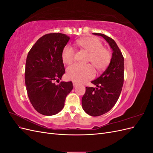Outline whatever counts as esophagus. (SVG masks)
Masks as SVG:
<instances>
[{
    "label": "esophagus",
    "instance_id": "obj_1",
    "mask_svg": "<svg viewBox=\"0 0 153 153\" xmlns=\"http://www.w3.org/2000/svg\"><path fill=\"white\" fill-rule=\"evenodd\" d=\"M77 83L76 82H73V86L74 87H76V85H77Z\"/></svg>",
    "mask_w": 153,
    "mask_h": 153
}]
</instances>
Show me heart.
Returning a JSON list of instances; mask_svg holds the SVG:
<instances>
[{
  "label": "heart",
  "instance_id": "obj_1",
  "mask_svg": "<svg viewBox=\"0 0 153 153\" xmlns=\"http://www.w3.org/2000/svg\"><path fill=\"white\" fill-rule=\"evenodd\" d=\"M76 45L80 48L89 52L88 62L92 64L99 71L105 69L111 61L112 55L110 50L94 37H86L78 39ZM75 50L68 45L64 46L61 52V58L64 64H70L75 59ZM68 78L76 82H83L91 79L95 75L94 67L91 64H75L69 66L66 70Z\"/></svg>",
  "mask_w": 153,
  "mask_h": 153
}]
</instances>
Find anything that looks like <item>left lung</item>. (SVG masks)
Wrapping results in <instances>:
<instances>
[{
	"label": "left lung",
	"instance_id": "8db88e82",
	"mask_svg": "<svg viewBox=\"0 0 153 153\" xmlns=\"http://www.w3.org/2000/svg\"><path fill=\"white\" fill-rule=\"evenodd\" d=\"M102 36L113 50L108 67L92 84L96 87H85L82 99L85 112L91 116H100L108 112L117 101L124 83V62L123 55L115 41L101 33H93Z\"/></svg>",
	"mask_w": 153,
	"mask_h": 153
}]
</instances>
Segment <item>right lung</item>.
Segmentation results:
<instances>
[{
	"label": "right lung",
	"instance_id": "right-lung-1",
	"mask_svg": "<svg viewBox=\"0 0 153 153\" xmlns=\"http://www.w3.org/2000/svg\"><path fill=\"white\" fill-rule=\"evenodd\" d=\"M69 40L62 33H50L36 41L28 53L25 82L32 105L39 114L53 115L64 106L67 95L73 88L72 82H61L65 73L61 52Z\"/></svg>",
	"mask_w": 153,
	"mask_h": 153
}]
</instances>
